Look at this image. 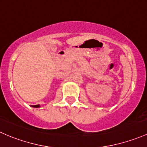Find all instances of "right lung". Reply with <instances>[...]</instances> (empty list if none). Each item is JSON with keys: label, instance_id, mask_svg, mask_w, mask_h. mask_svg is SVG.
Instances as JSON below:
<instances>
[{"label": "right lung", "instance_id": "1", "mask_svg": "<svg viewBox=\"0 0 147 147\" xmlns=\"http://www.w3.org/2000/svg\"><path fill=\"white\" fill-rule=\"evenodd\" d=\"M32 107H36V108H37V107H40V105H32Z\"/></svg>", "mask_w": 147, "mask_h": 147}]
</instances>
